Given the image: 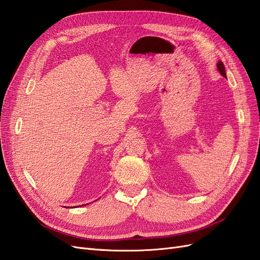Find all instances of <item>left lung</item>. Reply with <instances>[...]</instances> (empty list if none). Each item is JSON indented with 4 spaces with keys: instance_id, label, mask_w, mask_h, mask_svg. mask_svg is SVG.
I'll list each match as a JSON object with an SVG mask.
<instances>
[{
    "instance_id": "obj_1",
    "label": "left lung",
    "mask_w": 260,
    "mask_h": 260,
    "mask_svg": "<svg viewBox=\"0 0 260 260\" xmlns=\"http://www.w3.org/2000/svg\"><path fill=\"white\" fill-rule=\"evenodd\" d=\"M217 68H218V70H219V73L221 74V76H223L224 78H226V75H225V69H224V65H223V62H222L221 60H219V61H218Z\"/></svg>"
}]
</instances>
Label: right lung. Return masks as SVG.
Returning <instances> with one entry per match:
<instances>
[{"instance_id":"add662e5","label":"right lung","mask_w":260,"mask_h":260,"mask_svg":"<svg viewBox=\"0 0 260 260\" xmlns=\"http://www.w3.org/2000/svg\"><path fill=\"white\" fill-rule=\"evenodd\" d=\"M85 205H86V204H85ZM81 206H84V205H81Z\"/></svg>"}]
</instances>
